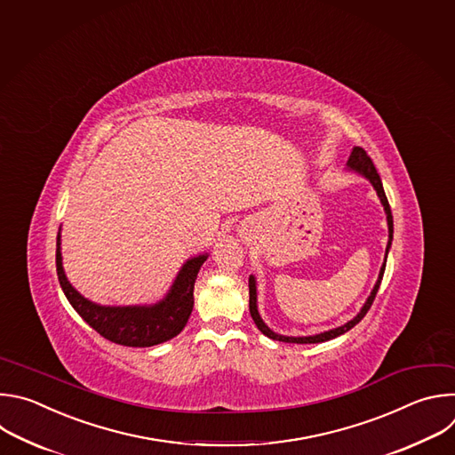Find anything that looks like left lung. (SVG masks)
<instances>
[{
  "mask_svg": "<svg viewBox=\"0 0 455 455\" xmlns=\"http://www.w3.org/2000/svg\"><path fill=\"white\" fill-rule=\"evenodd\" d=\"M347 170L351 172H356L360 173L362 177H366L370 183L373 185V188L377 190L379 197H380V203L386 210V215H387V228H389V242H387V247H386V258H384V265L380 267V275H379V280L368 298V301L364 303V307L360 308V312L351 319L347 321L346 324L339 326V328H333V330H328V331H323V333H317V335H308V337H287V335H280V333H275L272 331L259 317L258 314V307H256V280L254 276H249V312H251V317L254 321V324L258 326V330L267 335L268 339L272 340H282V342H296V344H317V342H324V340H330V339H335L342 333H346L347 330H351L355 324H358L362 321V317H364L368 314V310L371 308L373 301H375V296L380 289V282H382V276H384V270H386V259H387V252H389V247H391V242H393V215H391V206L387 203V197H386V192H384V187H382V179L371 161V157L366 154L364 148L360 147H355L349 159H347Z\"/></svg>",
  "mask_w": 455,
  "mask_h": 455,
  "instance_id": "left-lung-1",
  "label": "left lung"
}]
</instances>
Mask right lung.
Masks as SVG:
<instances>
[{"mask_svg": "<svg viewBox=\"0 0 455 455\" xmlns=\"http://www.w3.org/2000/svg\"><path fill=\"white\" fill-rule=\"evenodd\" d=\"M206 258L208 254H199L180 267L172 289L156 305L102 307L85 299L68 282L62 268L60 233L57 235L55 252L59 283L75 312L104 339L132 347H147L166 342L187 326L194 310V285Z\"/></svg>", "mask_w": 455, "mask_h": 455, "instance_id": "obj_1", "label": "right lung"}]
</instances>
